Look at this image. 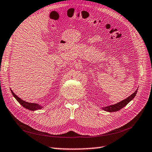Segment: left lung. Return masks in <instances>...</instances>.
<instances>
[{
    "mask_svg": "<svg viewBox=\"0 0 152 152\" xmlns=\"http://www.w3.org/2000/svg\"><path fill=\"white\" fill-rule=\"evenodd\" d=\"M137 91H138V89H137L135 91V92L132 94L130 96H128L127 99L123 100V101H122L121 102H120L118 103H117V104L109 106V107H107L103 108V110H104L105 111L110 112V113H111V112H116V111L120 110L121 109V108H122L123 107H124L128 102L131 101L134 98V96H136V94L137 93Z\"/></svg>",
    "mask_w": 152,
    "mask_h": 152,
    "instance_id": "obj_1",
    "label": "left lung"
}]
</instances>
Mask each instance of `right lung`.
I'll use <instances>...</instances> for the list:
<instances>
[{"instance_id":"obj_1","label":"right lung","mask_w":152,"mask_h":152,"mask_svg":"<svg viewBox=\"0 0 152 152\" xmlns=\"http://www.w3.org/2000/svg\"><path fill=\"white\" fill-rule=\"evenodd\" d=\"M11 92H12V95L15 97V99L18 101V102L20 103V104L22 107L27 108V109H29L30 110H36L38 109H41L42 108L41 106H39L38 104H36V103H30V102H25L21 99H20L18 96H16V94L13 93V91L12 90H11Z\"/></svg>"}]
</instances>
